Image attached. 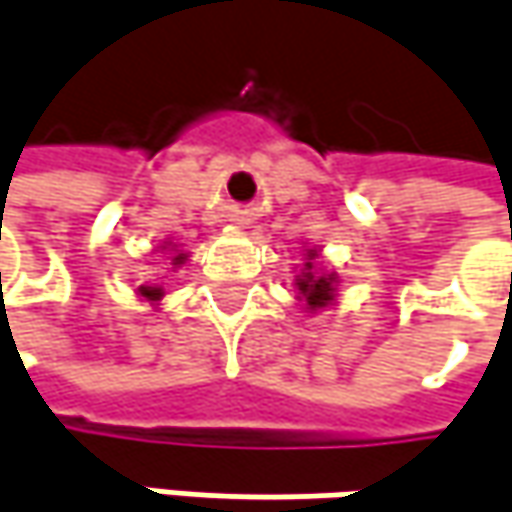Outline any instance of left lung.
Here are the masks:
<instances>
[{
  "label": "left lung",
  "instance_id": "obj_1",
  "mask_svg": "<svg viewBox=\"0 0 512 512\" xmlns=\"http://www.w3.org/2000/svg\"><path fill=\"white\" fill-rule=\"evenodd\" d=\"M314 256L317 253L308 250V259H314ZM296 288H299L302 299L308 302V308L317 311L334 299V276H320V273H314V262H305V273L296 279Z\"/></svg>",
  "mask_w": 512,
  "mask_h": 512
}]
</instances>
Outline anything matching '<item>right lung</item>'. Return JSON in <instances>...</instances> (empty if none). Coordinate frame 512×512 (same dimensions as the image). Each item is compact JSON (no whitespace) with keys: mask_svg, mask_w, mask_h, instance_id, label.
<instances>
[{"mask_svg":"<svg viewBox=\"0 0 512 512\" xmlns=\"http://www.w3.org/2000/svg\"><path fill=\"white\" fill-rule=\"evenodd\" d=\"M181 259H184V253H181V256H178V259H175V262H178V265H181ZM138 291H141V296H146V299H149V302H158V299H161V296H164V291H161V288H152V285H141V288H138Z\"/></svg>","mask_w":512,"mask_h":512,"instance_id":"1","label":"right lung"}]
</instances>
